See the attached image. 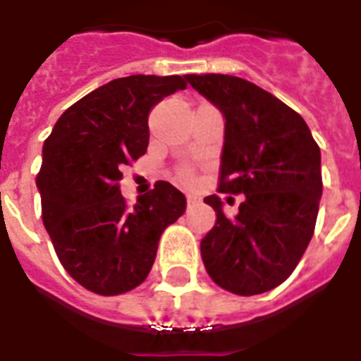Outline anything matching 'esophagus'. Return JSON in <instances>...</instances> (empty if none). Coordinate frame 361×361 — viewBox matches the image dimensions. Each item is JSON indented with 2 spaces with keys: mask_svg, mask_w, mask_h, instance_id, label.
Returning a JSON list of instances; mask_svg holds the SVG:
<instances>
[{
  "mask_svg": "<svg viewBox=\"0 0 361 361\" xmlns=\"http://www.w3.org/2000/svg\"><path fill=\"white\" fill-rule=\"evenodd\" d=\"M197 202V197H192V195H187V206H189V208H191L192 204Z\"/></svg>",
  "mask_w": 361,
  "mask_h": 361,
  "instance_id": "esophagus-1",
  "label": "esophagus"
}]
</instances>
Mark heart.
Wrapping results in <instances>:
<instances>
[{"label":"heart","mask_w":361,"mask_h":361,"mask_svg":"<svg viewBox=\"0 0 361 361\" xmlns=\"http://www.w3.org/2000/svg\"><path fill=\"white\" fill-rule=\"evenodd\" d=\"M191 172H189V170H181L180 172V180L183 181V183H189V181H191Z\"/></svg>","instance_id":"b5f03b06"}]
</instances>
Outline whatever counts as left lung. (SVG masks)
Listing matches in <instances>:
<instances>
[{
	"label": "left lung",
	"instance_id": "obj_1",
	"mask_svg": "<svg viewBox=\"0 0 361 361\" xmlns=\"http://www.w3.org/2000/svg\"><path fill=\"white\" fill-rule=\"evenodd\" d=\"M185 80L225 118L219 191L243 195L228 219L217 195L214 228L200 241L209 277L240 296L279 286L313 238L322 197L320 147L307 123L283 101L231 75Z\"/></svg>",
	"mask_w": 361,
	"mask_h": 361
}]
</instances>
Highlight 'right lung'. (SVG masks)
I'll return each instance as SVG.
<instances>
[{
	"label": "right lung",
	"mask_w": 361,
	"mask_h": 361,
	"mask_svg": "<svg viewBox=\"0 0 361 361\" xmlns=\"http://www.w3.org/2000/svg\"><path fill=\"white\" fill-rule=\"evenodd\" d=\"M185 87L178 75L116 78L65 110L44 140L37 174L42 223L59 262L87 290L116 296L140 285L161 234L185 212L183 192L169 181L133 208L118 185L125 164L146 153L153 106Z\"/></svg>",
	"instance_id": "right-lung-1"
}]
</instances>
